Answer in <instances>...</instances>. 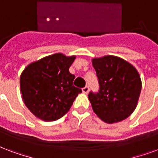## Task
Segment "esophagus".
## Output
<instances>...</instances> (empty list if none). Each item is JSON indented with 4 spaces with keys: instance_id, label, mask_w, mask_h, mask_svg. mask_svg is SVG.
<instances>
[{
    "instance_id": "1",
    "label": "esophagus",
    "mask_w": 158,
    "mask_h": 158,
    "mask_svg": "<svg viewBox=\"0 0 158 158\" xmlns=\"http://www.w3.org/2000/svg\"><path fill=\"white\" fill-rule=\"evenodd\" d=\"M88 92H89V86H86L85 87H83V88H82V92H83V93H85V94L88 93Z\"/></svg>"
}]
</instances>
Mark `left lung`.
Masks as SVG:
<instances>
[{"mask_svg": "<svg viewBox=\"0 0 158 158\" xmlns=\"http://www.w3.org/2000/svg\"><path fill=\"white\" fill-rule=\"evenodd\" d=\"M99 82L97 93L88 98L96 114L106 123L123 121L133 112L142 90V81L131 64L115 56L92 59Z\"/></svg>", "mask_w": 158, "mask_h": 158, "instance_id": "8db88e82", "label": "left lung"}]
</instances>
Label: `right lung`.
Returning <instances> with one entry per match:
<instances>
[{
  "label": "right lung",
  "instance_id": "add662e5",
  "mask_svg": "<svg viewBox=\"0 0 158 158\" xmlns=\"http://www.w3.org/2000/svg\"><path fill=\"white\" fill-rule=\"evenodd\" d=\"M76 59L56 53L29 64L20 78L25 105L35 117L43 121H56L69 111L81 92L73 86L75 76L69 67Z\"/></svg>",
  "mask_w": 158,
  "mask_h": 158
}]
</instances>
